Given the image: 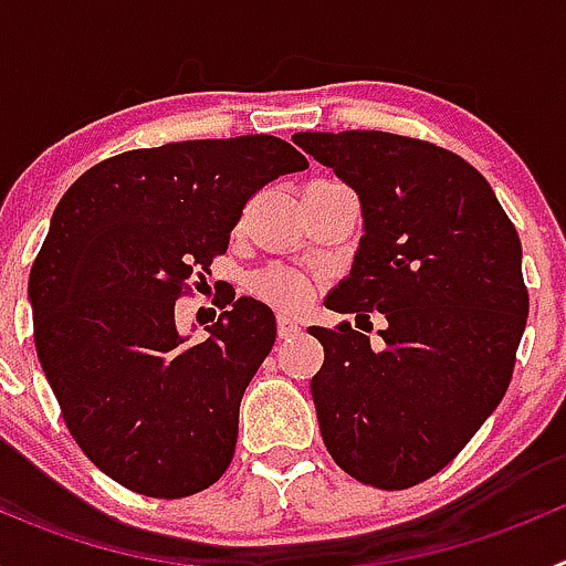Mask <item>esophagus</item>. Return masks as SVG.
<instances>
[{"label": "esophagus", "instance_id": "esophagus-1", "mask_svg": "<svg viewBox=\"0 0 566 566\" xmlns=\"http://www.w3.org/2000/svg\"><path fill=\"white\" fill-rule=\"evenodd\" d=\"M297 332H300L297 323H294L292 317H286V314H280V317H277V334H280V339L294 337V334H297Z\"/></svg>", "mask_w": 566, "mask_h": 566}]
</instances>
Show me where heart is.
<instances>
[{
    "mask_svg": "<svg viewBox=\"0 0 566 566\" xmlns=\"http://www.w3.org/2000/svg\"><path fill=\"white\" fill-rule=\"evenodd\" d=\"M252 289L258 297L266 300L269 306H274L277 312H297L312 297V283L303 274L289 272V269H266L254 277Z\"/></svg>",
    "mask_w": 566,
    "mask_h": 566,
    "instance_id": "1",
    "label": "heart"
}]
</instances>
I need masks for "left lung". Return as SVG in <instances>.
Wrapping results in <instances>:
<instances>
[{
	"mask_svg": "<svg viewBox=\"0 0 566 566\" xmlns=\"http://www.w3.org/2000/svg\"><path fill=\"white\" fill-rule=\"evenodd\" d=\"M294 144L363 203L352 274L326 306L385 317L379 348L352 323L308 328L326 352L312 379L319 433L357 482L413 488L457 459L507 391L530 308L522 240L451 149L379 129Z\"/></svg>",
	"mask_w": 566,
	"mask_h": 566,
	"instance_id": "8db88e82",
	"label": "left lung"
}]
</instances>
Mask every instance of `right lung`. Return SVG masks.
<instances>
[{
	"label": "right lung",
	"instance_id": "add662e5",
	"mask_svg": "<svg viewBox=\"0 0 566 566\" xmlns=\"http://www.w3.org/2000/svg\"><path fill=\"white\" fill-rule=\"evenodd\" d=\"M306 167L274 135L175 142L113 155L59 201L28 283L39 363L70 437L133 493L192 496L232 462L274 312L232 292L209 337L187 343L175 300L227 254L249 198Z\"/></svg>",
	"mask_w": 566,
	"mask_h": 566
}]
</instances>
